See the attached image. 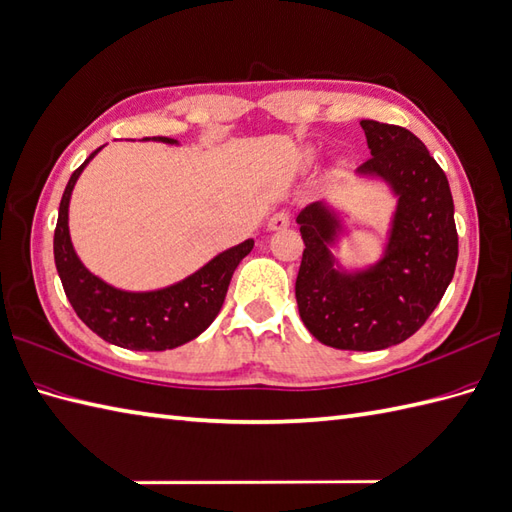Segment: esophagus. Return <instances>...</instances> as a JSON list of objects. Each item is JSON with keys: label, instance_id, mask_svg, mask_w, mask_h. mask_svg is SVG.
I'll return each instance as SVG.
<instances>
[{"label": "esophagus", "instance_id": "34e87169", "mask_svg": "<svg viewBox=\"0 0 512 512\" xmlns=\"http://www.w3.org/2000/svg\"><path fill=\"white\" fill-rule=\"evenodd\" d=\"M290 227V213L288 211H277L275 216L268 220V229L270 231H281Z\"/></svg>", "mask_w": 512, "mask_h": 512}]
</instances>
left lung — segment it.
Listing matches in <instances>:
<instances>
[{"instance_id":"obj_1","label":"left lung","mask_w":512,"mask_h":512,"mask_svg":"<svg viewBox=\"0 0 512 512\" xmlns=\"http://www.w3.org/2000/svg\"><path fill=\"white\" fill-rule=\"evenodd\" d=\"M373 157L358 176L377 178L397 198L384 251L349 270L334 255L342 211L320 200L305 207V251L296 277V303L310 334L327 347L379 351L408 340L441 303L458 261L454 198L447 176L410 130L360 122Z\"/></svg>"}]
</instances>
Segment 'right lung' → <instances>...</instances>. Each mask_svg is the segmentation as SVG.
Instances as JSON below:
<instances>
[{"label":"right lung","mask_w":512,"mask_h":512,"mask_svg":"<svg viewBox=\"0 0 512 512\" xmlns=\"http://www.w3.org/2000/svg\"><path fill=\"white\" fill-rule=\"evenodd\" d=\"M144 141H161L176 146L170 137H146ZM104 146L93 150L89 159L71 174L58 207L54 231V261L58 277L63 281L67 299L78 318L102 340L130 351H168L198 338L227 296L229 283L237 264L253 251L255 242L244 240L231 246L192 275L165 285L159 290L133 292L106 283L82 264L69 235V200L76 181L87 163Z\"/></svg>","instance_id":"obj_1"}]
</instances>
